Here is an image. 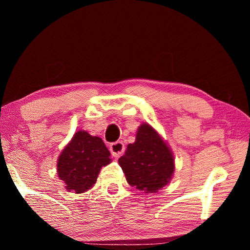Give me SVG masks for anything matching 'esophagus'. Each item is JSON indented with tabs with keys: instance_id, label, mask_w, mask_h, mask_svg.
<instances>
[{
	"instance_id": "34e87169",
	"label": "esophagus",
	"mask_w": 250,
	"mask_h": 250,
	"mask_svg": "<svg viewBox=\"0 0 250 250\" xmlns=\"http://www.w3.org/2000/svg\"><path fill=\"white\" fill-rule=\"evenodd\" d=\"M125 151V145L121 141H117L113 142L110 145V152L113 156H120Z\"/></svg>"
}]
</instances>
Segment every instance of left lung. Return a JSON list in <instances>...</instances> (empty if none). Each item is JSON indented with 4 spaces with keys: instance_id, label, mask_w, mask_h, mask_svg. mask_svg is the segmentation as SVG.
Segmentation results:
<instances>
[{
    "instance_id": "1",
    "label": "left lung",
    "mask_w": 250,
    "mask_h": 250,
    "mask_svg": "<svg viewBox=\"0 0 250 250\" xmlns=\"http://www.w3.org/2000/svg\"><path fill=\"white\" fill-rule=\"evenodd\" d=\"M119 164L131 186L155 193L171 181L174 156L167 142L150 125L139 126L135 141L126 147Z\"/></svg>"
}]
</instances>
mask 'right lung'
Segmentation results:
<instances>
[{
  "label": "right lung",
  "mask_w": 250,
  "mask_h": 250,
  "mask_svg": "<svg viewBox=\"0 0 250 250\" xmlns=\"http://www.w3.org/2000/svg\"><path fill=\"white\" fill-rule=\"evenodd\" d=\"M110 162V152L103 139L79 130L59 154L57 174L67 191L80 194L94 186L101 167Z\"/></svg>",
  "instance_id": "add662e5"
}]
</instances>
